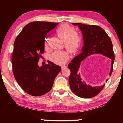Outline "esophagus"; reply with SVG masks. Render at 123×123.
<instances>
[{
    "instance_id": "1",
    "label": "esophagus",
    "mask_w": 123,
    "mask_h": 123,
    "mask_svg": "<svg viewBox=\"0 0 123 123\" xmlns=\"http://www.w3.org/2000/svg\"><path fill=\"white\" fill-rule=\"evenodd\" d=\"M67 66L66 65H62V66H61V68H62V69H65L66 68H67Z\"/></svg>"
}]
</instances>
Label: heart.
Wrapping results in <instances>:
<instances>
[{
    "label": "heart",
    "instance_id": "b5f03b06",
    "mask_svg": "<svg viewBox=\"0 0 123 123\" xmlns=\"http://www.w3.org/2000/svg\"><path fill=\"white\" fill-rule=\"evenodd\" d=\"M58 36L64 41V47L70 53H73L77 51L80 47L81 36L79 32L74 30L73 27L66 23L60 25L56 29ZM49 37L45 36L44 39L45 48L48 46ZM50 60L54 63L62 64L65 63L69 59V54L65 50H56L50 55Z\"/></svg>",
    "mask_w": 123,
    "mask_h": 123
}]
</instances>
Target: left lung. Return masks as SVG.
<instances>
[{"label": "left lung", "instance_id": "obj_1", "mask_svg": "<svg viewBox=\"0 0 123 123\" xmlns=\"http://www.w3.org/2000/svg\"><path fill=\"white\" fill-rule=\"evenodd\" d=\"M72 24L78 26L81 31L84 46L81 49L82 53L74 57L68 66L71 72L69 78V85L72 91L78 97L82 98H91L98 94L103 89L105 84L102 86L92 87L82 81L80 74L78 73L81 62L88 56L93 54H101L112 60L109 74L111 76L114 60L113 45L110 37L100 26L81 23H73Z\"/></svg>", "mask_w": 123, "mask_h": 123}]
</instances>
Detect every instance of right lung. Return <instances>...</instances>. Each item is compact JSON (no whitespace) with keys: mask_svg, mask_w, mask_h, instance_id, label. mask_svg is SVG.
Returning <instances> with one entry per match:
<instances>
[{"mask_svg":"<svg viewBox=\"0 0 123 123\" xmlns=\"http://www.w3.org/2000/svg\"><path fill=\"white\" fill-rule=\"evenodd\" d=\"M58 23L33 22L25 26L14 41L12 55V70L20 87L32 96L48 92L61 67L48 61L39 67V57L44 51V39Z\"/></svg>","mask_w":123,"mask_h":123,"instance_id":"right-lung-1","label":"right lung"}]
</instances>
